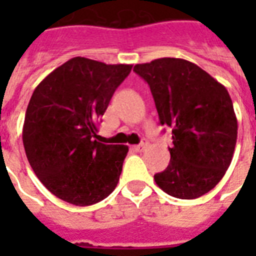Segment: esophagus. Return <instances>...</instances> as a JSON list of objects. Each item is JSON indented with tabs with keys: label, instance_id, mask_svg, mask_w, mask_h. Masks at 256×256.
<instances>
[{
	"label": "esophagus",
	"instance_id": "esophagus-1",
	"mask_svg": "<svg viewBox=\"0 0 256 256\" xmlns=\"http://www.w3.org/2000/svg\"><path fill=\"white\" fill-rule=\"evenodd\" d=\"M148 140H142V142H140V144H136V146H134V148H136V152H144V148H148Z\"/></svg>",
	"mask_w": 256,
	"mask_h": 256
}]
</instances>
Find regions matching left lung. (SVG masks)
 <instances>
[{"label":"left lung","instance_id":"left-lung-1","mask_svg":"<svg viewBox=\"0 0 256 256\" xmlns=\"http://www.w3.org/2000/svg\"><path fill=\"white\" fill-rule=\"evenodd\" d=\"M148 82L160 124L172 128L171 160L154 175L160 188L179 199L212 190L234 156L238 120L227 88L192 62L158 58L134 66Z\"/></svg>","mask_w":256,"mask_h":256}]
</instances>
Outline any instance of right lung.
Here are the masks:
<instances>
[{
	"mask_svg": "<svg viewBox=\"0 0 256 256\" xmlns=\"http://www.w3.org/2000/svg\"><path fill=\"white\" fill-rule=\"evenodd\" d=\"M132 68L74 57L33 92L24 148L38 179L57 198L88 206L116 187L128 148L98 142L96 126Z\"/></svg>",
	"mask_w": 256,
	"mask_h": 256,
	"instance_id": "add662e5",
	"label": "right lung"
}]
</instances>
